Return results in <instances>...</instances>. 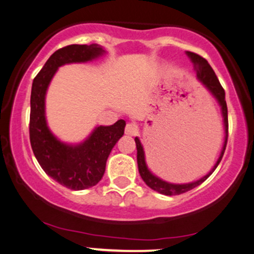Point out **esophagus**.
<instances>
[{"label": "esophagus", "instance_id": "esophagus-1", "mask_svg": "<svg viewBox=\"0 0 254 254\" xmlns=\"http://www.w3.org/2000/svg\"><path fill=\"white\" fill-rule=\"evenodd\" d=\"M137 132H138V129H137V127L135 124H127V127H125V135L127 136H136Z\"/></svg>", "mask_w": 254, "mask_h": 254}]
</instances>
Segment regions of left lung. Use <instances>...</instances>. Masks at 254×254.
Here are the masks:
<instances>
[{"label": "left lung", "instance_id": "left-lung-1", "mask_svg": "<svg viewBox=\"0 0 254 254\" xmlns=\"http://www.w3.org/2000/svg\"><path fill=\"white\" fill-rule=\"evenodd\" d=\"M187 56L190 58V60L194 63L195 66V71H196V77L198 80H200L202 84L206 86L207 90L209 91L213 96L215 97V99L218 100V103L221 106V112H222V117H224V125H225V142H224V146H222L221 154L216 161L215 166L213 167V169L204 175L203 177H201L200 180L195 182H190V183H185V185H175V183H169L161 180L160 177L155 176L150 170L148 169V166L145 163V155H144V150H143V146L140 144V140L138 139V137H136L135 142H136V148H137V164H138V172L140 177L143 179V181L146 183L148 187H150L154 190L158 191L160 194L163 195H180L186 193V191L191 190V189L200 186L201 183L206 181L208 177L212 175V173L216 169V167L219 166L220 161H221L222 156H224V152L226 149V144H227V137H228V117H227V104H226V99H225V90L222 88L221 84H220L218 77H216L215 72L213 71V68L210 67L204 58L200 57L196 53H193V52H187Z\"/></svg>", "mask_w": 254, "mask_h": 254}]
</instances>
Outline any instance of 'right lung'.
Returning <instances> with one entry per match:
<instances>
[{
    "mask_svg": "<svg viewBox=\"0 0 254 254\" xmlns=\"http://www.w3.org/2000/svg\"><path fill=\"white\" fill-rule=\"evenodd\" d=\"M104 53L105 51L98 45L66 46L52 54L33 80L29 117V138L33 152L48 176L73 190L93 187L102 180L110 152L124 135L125 121L119 119L110 127H97L80 144H66L60 142L47 127L46 92L60 66L86 63Z\"/></svg>",
    "mask_w": 254,
    "mask_h": 254,
    "instance_id": "obj_1",
    "label": "right lung"
}]
</instances>
